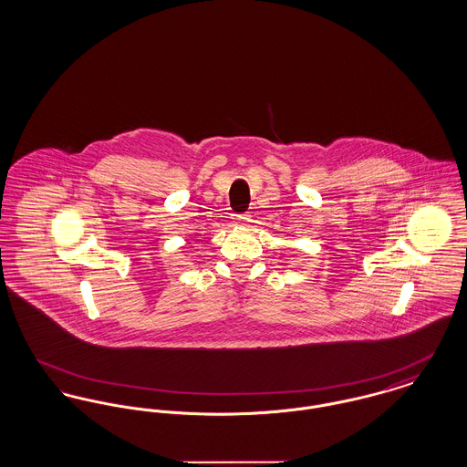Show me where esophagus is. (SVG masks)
<instances>
[{
  "mask_svg": "<svg viewBox=\"0 0 467 467\" xmlns=\"http://www.w3.org/2000/svg\"><path fill=\"white\" fill-rule=\"evenodd\" d=\"M233 221L238 225H246L250 223V215L248 213H240V215H233Z\"/></svg>",
  "mask_w": 467,
  "mask_h": 467,
  "instance_id": "1",
  "label": "esophagus"
}]
</instances>
